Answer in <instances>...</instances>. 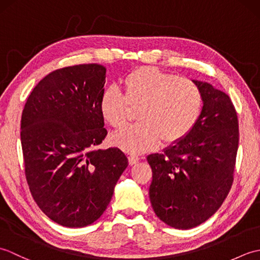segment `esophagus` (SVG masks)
I'll return each mask as SVG.
<instances>
[{"label": "esophagus", "instance_id": "esophagus-1", "mask_svg": "<svg viewBox=\"0 0 260 260\" xmlns=\"http://www.w3.org/2000/svg\"><path fill=\"white\" fill-rule=\"evenodd\" d=\"M139 161H140V157L139 156H135V155H129L128 156V163H129V165H134Z\"/></svg>", "mask_w": 260, "mask_h": 260}]
</instances>
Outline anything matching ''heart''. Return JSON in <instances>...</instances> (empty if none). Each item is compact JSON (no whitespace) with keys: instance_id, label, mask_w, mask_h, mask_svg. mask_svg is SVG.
Returning <instances> with one entry per match:
<instances>
[{"instance_id":"obj_1","label":"heart","mask_w":260,"mask_h":260,"mask_svg":"<svg viewBox=\"0 0 260 260\" xmlns=\"http://www.w3.org/2000/svg\"><path fill=\"white\" fill-rule=\"evenodd\" d=\"M124 95L109 87L99 98L102 117L115 129L128 124L131 108L141 123L118 132L112 142L121 150L140 154L158 146L173 145L194 128L202 109V93L185 77L152 66L140 67L125 77Z\"/></svg>"}]
</instances>
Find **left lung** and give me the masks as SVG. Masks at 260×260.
Here are the masks:
<instances>
[{
    "label": "left lung",
    "instance_id": "left-lung-1",
    "mask_svg": "<svg viewBox=\"0 0 260 260\" xmlns=\"http://www.w3.org/2000/svg\"><path fill=\"white\" fill-rule=\"evenodd\" d=\"M202 93L200 117L189 135L162 154H151L150 200L164 223L190 229L213 215L234 182L239 123L227 93L194 81Z\"/></svg>",
    "mask_w": 260,
    "mask_h": 260
}]
</instances>
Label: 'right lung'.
Segmentation results:
<instances>
[{"label":"right lung","instance_id":"1","mask_svg":"<svg viewBox=\"0 0 260 260\" xmlns=\"http://www.w3.org/2000/svg\"><path fill=\"white\" fill-rule=\"evenodd\" d=\"M106 68L88 63L52 71L27 97L21 117L24 173L38 207L52 221L80 228L106 210L128 165L99 110Z\"/></svg>","mask_w":260,"mask_h":260}]
</instances>
